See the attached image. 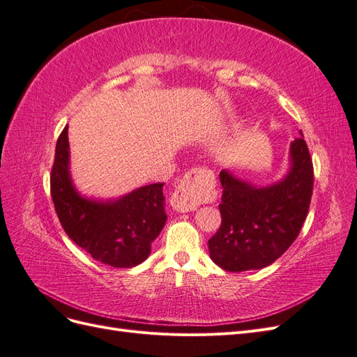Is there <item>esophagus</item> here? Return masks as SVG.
Returning <instances> with one entry per match:
<instances>
[{"instance_id":"obj_1","label":"esophagus","mask_w":357,"mask_h":357,"mask_svg":"<svg viewBox=\"0 0 357 357\" xmlns=\"http://www.w3.org/2000/svg\"><path fill=\"white\" fill-rule=\"evenodd\" d=\"M199 176L198 169H192L186 172L180 180L177 189L171 195V207L178 213H188L197 210L198 202L201 199V192L197 186V178Z\"/></svg>"}]
</instances>
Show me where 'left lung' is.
Masks as SVG:
<instances>
[{"mask_svg": "<svg viewBox=\"0 0 357 357\" xmlns=\"http://www.w3.org/2000/svg\"><path fill=\"white\" fill-rule=\"evenodd\" d=\"M314 171L304 135L290 143L284 178L265 188L220 172L222 225L208 240L210 257L225 271L271 265L296 240L312 195Z\"/></svg>", "mask_w": 357, "mask_h": 357, "instance_id": "8db88e82", "label": "left lung"}]
</instances>
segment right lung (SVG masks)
Segmentation results:
<instances>
[{
  "label": "right lung",
  "mask_w": 357,
  "mask_h": 357,
  "mask_svg": "<svg viewBox=\"0 0 357 357\" xmlns=\"http://www.w3.org/2000/svg\"><path fill=\"white\" fill-rule=\"evenodd\" d=\"M164 183L138 188L117 199L84 198L70 174L68 126L61 132L50 174L58 219L70 238L95 261L114 268L144 262L167 222Z\"/></svg>",
  "instance_id": "right-lung-1"
}]
</instances>
